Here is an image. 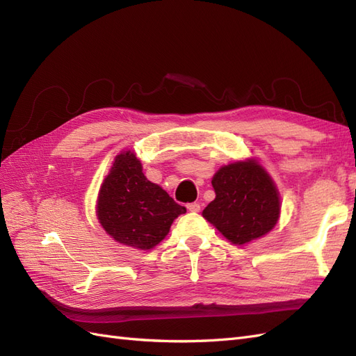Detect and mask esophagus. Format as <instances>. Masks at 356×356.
Returning a JSON list of instances; mask_svg holds the SVG:
<instances>
[{"label": "esophagus", "instance_id": "1", "mask_svg": "<svg viewBox=\"0 0 356 356\" xmlns=\"http://www.w3.org/2000/svg\"><path fill=\"white\" fill-rule=\"evenodd\" d=\"M187 209L190 211V212H199L200 211V204L199 203H188L187 204Z\"/></svg>", "mask_w": 356, "mask_h": 356}]
</instances>
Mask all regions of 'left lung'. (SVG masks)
Listing matches in <instances>:
<instances>
[{"label":"left lung","mask_w":356,"mask_h":356,"mask_svg":"<svg viewBox=\"0 0 356 356\" xmlns=\"http://www.w3.org/2000/svg\"><path fill=\"white\" fill-rule=\"evenodd\" d=\"M215 199L202 215L225 239L245 245L270 232L281 213L273 179L257 160L234 161L212 178Z\"/></svg>","instance_id":"1"}]
</instances>
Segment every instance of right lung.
Wrapping results in <instances>:
<instances>
[{
  "label": "right lung",
  "instance_id": "add662e5",
  "mask_svg": "<svg viewBox=\"0 0 356 356\" xmlns=\"http://www.w3.org/2000/svg\"><path fill=\"white\" fill-rule=\"evenodd\" d=\"M186 208L143 174L132 152L118 154L105 177L96 204L104 230L114 241L147 251L166 238L174 220Z\"/></svg>",
  "mask_w": 356,
  "mask_h": 356
}]
</instances>
